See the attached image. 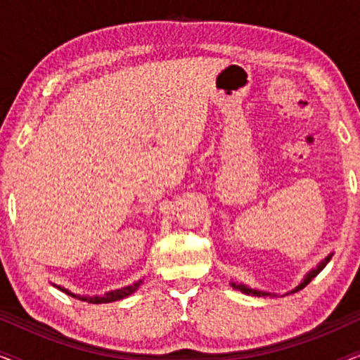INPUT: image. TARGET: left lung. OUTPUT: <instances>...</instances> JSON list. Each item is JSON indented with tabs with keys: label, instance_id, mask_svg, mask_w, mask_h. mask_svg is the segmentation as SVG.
<instances>
[{
	"label": "left lung",
	"instance_id": "left-lung-1",
	"mask_svg": "<svg viewBox=\"0 0 360 360\" xmlns=\"http://www.w3.org/2000/svg\"><path fill=\"white\" fill-rule=\"evenodd\" d=\"M329 259H331V255H328V257H326V259H324V260H323V262H321V264H319L316 269H313V270H311V272H309V274L307 275V277H304V280H303V282H302V283H300L297 288H293V290H292V292H288L287 295H290V293H295V292H298V290H302V288H304V287H307V285H308L309 282H311V280H313L314 277H316V275H318L319 272H321V270H323L324 267H326V264L329 262ZM231 285H233V287H234V288H238V290H240V292H244V293H252V295H257V297H267V295H270V293H265V292H257V290H250V288H248V287H245V285H238V283H231ZM272 297H274V295H272Z\"/></svg>",
	"mask_w": 360,
	"mask_h": 360
}]
</instances>
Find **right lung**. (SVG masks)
I'll list each match as a JSON object with an SVG mask.
<instances>
[{"instance_id":"obj_1","label":"right lung","mask_w":360,"mask_h":360,"mask_svg":"<svg viewBox=\"0 0 360 360\" xmlns=\"http://www.w3.org/2000/svg\"><path fill=\"white\" fill-rule=\"evenodd\" d=\"M141 283H142V280H139V282H136V283L129 285V287H124V288L115 290V292L106 293L105 297H82V295L70 293V292H68V290H65V288H60V287H58V288H60L62 292H65L67 295H72L73 298L82 300V302H86V303H95V304H98V303H111V302H116V300H121V298H124V297H129L131 293H134V292H136L137 287H139Z\"/></svg>"}]
</instances>
